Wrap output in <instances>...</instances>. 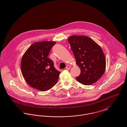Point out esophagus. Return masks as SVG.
<instances>
[{"mask_svg": "<svg viewBox=\"0 0 127 127\" xmlns=\"http://www.w3.org/2000/svg\"><path fill=\"white\" fill-rule=\"evenodd\" d=\"M70 67H70V65H67V66H66V69L67 70H69L70 69Z\"/></svg>", "mask_w": 127, "mask_h": 127, "instance_id": "1", "label": "esophagus"}]
</instances>
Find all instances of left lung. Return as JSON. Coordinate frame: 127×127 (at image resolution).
Here are the masks:
<instances>
[{
  "mask_svg": "<svg viewBox=\"0 0 127 127\" xmlns=\"http://www.w3.org/2000/svg\"><path fill=\"white\" fill-rule=\"evenodd\" d=\"M68 40L80 69V74L76 77V80L85 85L96 82L103 75L106 66L101 48L85 36H71Z\"/></svg>",
  "mask_w": 127,
  "mask_h": 127,
  "instance_id": "1",
  "label": "left lung"
}]
</instances>
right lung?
I'll list each match as a JSON object with an SVG mask.
<instances>
[{"label": "right lung", "instance_id": "right-lung-1", "mask_svg": "<svg viewBox=\"0 0 127 127\" xmlns=\"http://www.w3.org/2000/svg\"><path fill=\"white\" fill-rule=\"evenodd\" d=\"M55 42L43 41L31 45L24 54L21 70L26 82L32 87L47 91L57 82L60 72L48 57Z\"/></svg>", "mask_w": 127, "mask_h": 127}]
</instances>
